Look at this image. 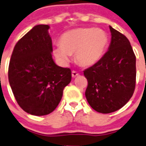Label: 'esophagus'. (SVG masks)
I'll return each instance as SVG.
<instances>
[{"instance_id": "esophagus-1", "label": "esophagus", "mask_w": 146, "mask_h": 146, "mask_svg": "<svg viewBox=\"0 0 146 146\" xmlns=\"http://www.w3.org/2000/svg\"><path fill=\"white\" fill-rule=\"evenodd\" d=\"M79 73H78V72H76V71H72V78H76V77H78V76H79Z\"/></svg>"}]
</instances>
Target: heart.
<instances>
[{
	"label": "heart",
	"instance_id": "heart-1",
	"mask_svg": "<svg viewBox=\"0 0 146 146\" xmlns=\"http://www.w3.org/2000/svg\"><path fill=\"white\" fill-rule=\"evenodd\" d=\"M60 42V44L53 48V53L61 63H68L71 54L74 53L80 65L90 66L103 57L108 45V36L101 29L78 28L65 32Z\"/></svg>",
	"mask_w": 146,
	"mask_h": 146
}]
</instances>
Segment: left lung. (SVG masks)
Wrapping results in <instances>:
<instances>
[{
  "label": "left lung",
  "instance_id": "8db88e82",
  "mask_svg": "<svg viewBox=\"0 0 146 146\" xmlns=\"http://www.w3.org/2000/svg\"><path fill=\"white\" fill-rule=\"evenodd\" d=\"M109 49L98 62L84 71L88 80L85 94L96 111H116L129 102L136 85V57L126 37L109 27Z\"/></svg>",
  "mask_w": 146,
  "mask_h": 146
}]
</instances>
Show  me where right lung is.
Masks as SVG:
<instances>
[{
    "label": "right lung",
    "mask_w": 146,
    "mask_h": 146,
    "mask_svg": "<svg viewBox=\"0 0 146 146\" xmlns=\"http://www.w3.org/2000/svg\"><path fill=\"white\" fill-rule=\"evenodd\" d=\"M48 29L37 25L27 32L15 46L9 65V82L16 101L35 116L53 111L72 80L70 68L58 66L52 59Z\"/></svg>",
    "instance_id": "add662e5"
}]
</instances>
